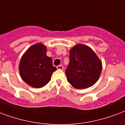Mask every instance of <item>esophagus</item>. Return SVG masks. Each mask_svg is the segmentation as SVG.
<instances>
[{
	"instance_id": "34e87169",
	"label": "esophagus",
	"mask_w": 125,
	"mask_h": 125,
	"mask_svg": "<svg viewBox=\"0 0 125 125\" xmlns=\"http://www.w3.org/2000/svg\"><path fill=\"white\" fill-rule=\"evenodd\" d=\"M57 69H60V70H63V67L62 66V65H58L57 66Z\"/></svg>"
}]
</instances>
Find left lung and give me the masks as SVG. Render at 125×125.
<instances>
[{"instance_id": "1", "label": "left lung", "mask_w": 125, "mask_h": 125, "mask_svg": "<svg viewBox=\"0 0 125 125\" xmlns=\"http://www.w3.org/2000/svg\"><path fill=\"white\" fill-rule=\"evenodd\" d=\"M102 67V62L94 51L79 44L69 52V63L65 70L67 79L75 88H88L98 81Z\"/></svg>"}]
</instances>
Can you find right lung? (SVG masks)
<instances>
[{"instance_id": "right-lung-1", "label": "right lung", "mask_w": 125, "mask_h": 125, "mask_svg": "<svg viewBox=\"0 0 125 125\" xmlns=\"http://www.w3.org/2000/svg\"><path fill=\"white\" fill-rule=\"evenodd\" d=\"M20 73L22 79L34 88H41L51 79L56 68L52 58L46 56V47L41 43L29 48L23 55L20 63Z\"/></svg>"}]
</instances>
